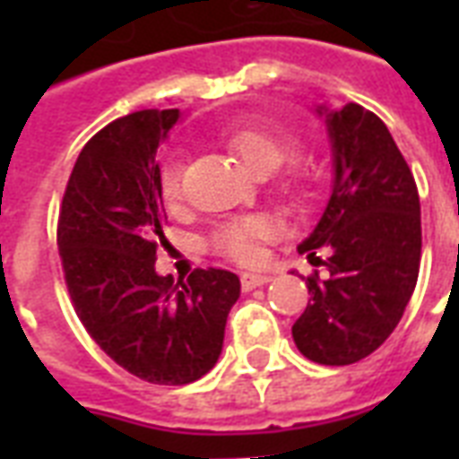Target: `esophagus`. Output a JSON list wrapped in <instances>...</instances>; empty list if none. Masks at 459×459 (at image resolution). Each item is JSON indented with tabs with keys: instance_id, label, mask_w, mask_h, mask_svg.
Returning <instances> with one entry per match:
<instances>
[{
	"instance_id": "obj_1",
	"label": "esophagus",
	"mask_w": 459,
	"mask_h": 459,
	"mask_svg": "<svg viewBox=\"0 0 459 459\" xmlns=\"http://www.w3.org/2000/svg\"><path fill=\"white\" fill-rule=\"evenodd\" d=\"M269 281H272V276H264V273H247V272H245L243 276H240V286H243L245 293H250V290H255V288L266 286Z\"/></svg>"
}]
</instances>
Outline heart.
<instances>
[{
	"instance_id": "obj_1",
	"label": "heart",
	"mask_w": 459,
	"mask_h": 459,
	"mask_svg": "<svg viewBox=\"0 0 459 459\" xmlns=\"http://www.w3.org/2000/svg\"><path fill=\"white\" fill-rule=\"evenodd\" d=\"M229 145L243 159V164L259 176L279 171L281 166L298 154V138L283 128H243L230 135ZM180 166L178 157H169L159 169V186L164 200L176 202L180 197ZM273 233V223L266 216H243L221 223L212 233V245L223 257L236 262H255L259 255L257 243Z\"/></svg>"
}]
</instances>
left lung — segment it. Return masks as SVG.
<instances>
[{
    "label": "left lung",
    "instance_id": "left-lung-1",
    "mask_svg": "<svg viewBox=\"0 0 459 459\" xmlns=\"http://www.w3.org/2000/svg\"><path fill=\"white\" fill-rule=\"evenodd\" d=\"M333 157V187L319 223L298 245L309 262L328 250L307 279L309 302L293 324L307 359L328 367L355 364L393 333L412 298L421 259L417 183L395 140L377 114L350 102L316 107Z\"/></svg>",
    "mask_w": 459,
    "mask_h": 459
}]
</instances>
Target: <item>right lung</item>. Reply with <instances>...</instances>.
<instances>
[{"label":"right lung","mask_w":459,"mask_h":459,"mask_svg":"<svg viewBox=\"0 0 459 459\" xmlns=\"http://www.w3.org/2000/svg\"><path fill=\"white\" fill-rule=\"evenodd\" d=\"M178 109L117 118L75 159L59 209L61 266L78 319L133 377L161 385L202 378L216 364L240 281L195 269L187 281L154 272L166 212L157 150Z\"/></svg>","instance_id":"right-lung-1"}]
</instances>
